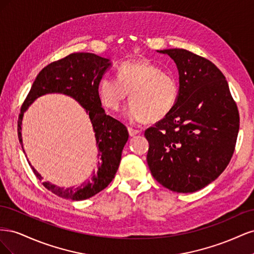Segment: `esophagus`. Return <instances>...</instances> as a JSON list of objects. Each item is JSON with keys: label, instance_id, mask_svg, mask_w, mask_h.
<instances>
[{"label": "esophagus", "instance_id": "1", "mask_svg": "<svg viewBox=\"0 0 254 254\" xmlns=\"http://www.w3.org/2000/svg\"><path fill=\"white\" fill-rule=\"evenodd\" d=\"M128 132H129L130 136H134V135H136V134H139V133L141 132V130H139V129H133V128H131V127H128Z\"/></svg>", "mask_w": 254, "mask_h": 254}]
</instances>
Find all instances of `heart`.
Here are the masks:
<instances>
[{
    "label": "heart",
    "instance_id": "b5f03b06",
    "mask_svg": "<svg viewBox=\"0 0 254 254\" xmlns=\"http://www.w3.org/2000/svg\"><path fill=\"white\" fill-rule=\"evenodd\" d=\"M99 99L106 108L119 110L130 99L125 119L136 124L145 121L158 122L172 112L180 93L179 81L174 75L149 60L125 61L118 68V77L104 75L98 82Z\"/></svg>",
    "mask_w": 254,
    "mask_h": 254
}]
</instances>
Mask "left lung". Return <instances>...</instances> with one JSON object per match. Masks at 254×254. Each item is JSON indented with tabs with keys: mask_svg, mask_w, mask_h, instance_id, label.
<instances>
[{
	"mask_svg": "<svg viewBox=\"0 0 254 254\" xmlns=\"http://www.w3.org/2000/svg\"><path fill=\"white\" fill-rule=\"evenodd\" d=\"M157 52L175 61L180 93L172 112L145 131L147 163L166 189L193 193L229 164L240 115L226 77L210 60L182 49Z\"/></svg>",
	"mask_w": 254,
	"mask_h": 254,
	"instance_id": "1",
	"label": "left lung"
}]
</instances>
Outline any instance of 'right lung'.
Masks as SVG:
<instances>
[{
	"label": "right lung",
	"mask_w": 254,
	"mask_h": 254,
	"mask_svg": "<svg viewBox=\"0 0 254 254\" xmlns=\"http://www.w3.org/2000/svg\"><path fill=\"white\" fill-rule=\"evenodd\" d=\"M111 66L110 59L95 54H71L42 68L22 106L18 121V135L24 153L21 133L23 115L37 98L52 93L70 96L89 115L95 135L98 170L77 188L64 189L49 181L43 182L45 188L59 197L76 201L88 199L108 187L118 172L123 148L128 141V130L120 121L105 113L97 92L99 80ZM29 165L37 178L42 180L43 177L32 164Z\"/></svg>",
	"instance_id": "obj_1"
}]
</instances>
